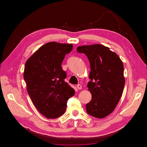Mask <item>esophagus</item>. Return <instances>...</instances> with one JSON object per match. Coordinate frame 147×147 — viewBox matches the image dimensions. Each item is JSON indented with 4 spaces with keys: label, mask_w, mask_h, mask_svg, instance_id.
I'll list each match as a JSON object with an SVG mask.
<instances>
[{
    "label": "esophagus",
    "mask_w": 147,
    "mask_h": 147,
    "mask_svg": "<svg viewBox=\"0 0 147 147\" xmlns=\"http://www.w3.org/2000/svg\"><path fill=\"white\" fill-rule=\"evenodd\" d=\"M77 88H78V90H82V86L81 85V84H77Z\"/></svg>",
    "instance_id": "1"
}]
</instances>
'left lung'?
I'll return each mask as SVG.
<instances>
[{"mask_svg":"<svg viewBox=\"0 0 147 147\" xmlns=\"http://www.w3.org/2000/svg\"><path fill=\"white\" fill-rule=\"evenodd\" d=\"M90 61L91 81L87 84L92 99L86 105L87 113L103 118L113 112L122 96L125 84L124 66L119 57L100 44L78 47Z\"/></svg>","mask_w":147,"mask_h":147,"instance_id":"left-lung-1","label":"left lung"}]
</instances>
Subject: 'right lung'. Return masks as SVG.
Masks as SVG:
<instances>
[{
  "label": "right lung",
  "mask_w": 147,
  "mask_h": 147,
  "mask_svg": "<svg viewBox=\"0 0 147 147\" xmlns=\"http://www.w3.org/2000/svg\"><path fill=\"white\" fill-rule=\"evenodd\" d=\"M72 44L48 42L26 61L24 79L34 106L43 116L56 118L63 115L67 102L75 90L65 82L66 73L61 64Z\"/></svg>",
  "instance_id": "add662e5"
}]
</instances>
